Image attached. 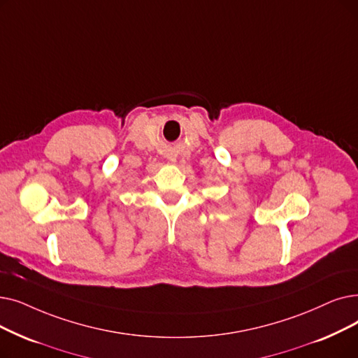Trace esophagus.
<instances>
[{
  "mask_svg": "<svg viewBox=\"0 0 358 358\" xmlns=\"http://www.w3.org/2000/svg\"><path fill=\"white\" fill-rule=\"evenodd\" d=\"M165 158H166L169 162H176V161H177V155H176L174 150H168V152L165 153Z\"/></svg>",
  "mask_w": 358,
  "mask_h": 358,
  "instance_id": "obj_1",
  "label": "esophagus"
}]
</instances>
